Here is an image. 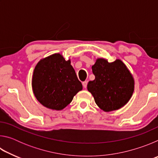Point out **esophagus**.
Returning a JSON list of instances; mask_svg holds the SVG:
<instances>
[{"mask_svg": "<svg viewBox=\"0 0 158 158\" xmlns=\"http://www.w3.org/2000/svg\"><path fill=\"white\" fill-rule=\"evenodd\" d=\"M87 84H88V82L86 81H83L82 82V84H83V86H84V88H86L87 87Z\"/></svg>", "mask_w": 158, "mask_h": 158, "instance_id": "1", "label": "esophagus"}]
</instances>
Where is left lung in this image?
<instances>
[{"label": "left lung", "instance_id": "1", "mask_svg": "<svg viewBox=\"0 0 158 158\" xmlns=\"http://www.w3.org/2000/svg\"><path fill=\"white\" fill-rule=\"evenodd\" d=\"M95 77L87 89L102 110L112 111L122 108L129 102L135 89V80L127 66L120 59L109 63L99 58L92 66Z\"/></svg>", "mask_w": 158, "mask_h": 158}]
</instances>
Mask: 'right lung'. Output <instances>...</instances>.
I'll list each match as a JSON object with an SVG mask.
<instances>
[{
	"mask_svg": "<svg viewBox=\"0 0 158 158\" xmlns=\"http://www.w3.org/2000/svg\"><path fill=\"white\" fill-rule=\"evenodd\" d=\"M32 88L41 105L53 110L66 107L82 84L71 65L60 53H54L39 61L34 69Z\"/></svg>",
	"mask_w": 158,
	"mask_h": 158,
	"instance_id": "obj_1",
	"label": "right lung"
}]
</instances>
